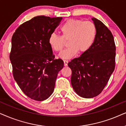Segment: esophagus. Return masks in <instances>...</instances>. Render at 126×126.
<instances>
[{"mask_svg":"<svg viewBox=\"0 0 126 126\" xmlns=\"http://www.w3.org/2000/svg\"><path fill=\"white\" fill-rule=\"evenodd\" d=\"M64 66H67V64H68V61L67 60H64Z\"/></svg>","mask_w":126,"mask_h":126,"instance_id":"esophagus-1","label":"esophagus"}]
</instances>
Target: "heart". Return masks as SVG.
<instances>
[{"label": "heart", "instance_id": "obj_1", "mask_svg": "<svg viewBox=\"0 0 126 126\" xmlns=\"http://www.w3.org/2000/svg\"><path fill=\"white\" fill-rule=\"evenodd\" d=\"M61 36L53 33L48 38V43L55 51H62L64 47V40H68V47L59 53V56L69 59L77 55L84 53L91 48L97 34V28L92 21H82L70 19L60 28Z\"/></svg>", "mask_w": 126, "mask_h": 126}]
</instances>
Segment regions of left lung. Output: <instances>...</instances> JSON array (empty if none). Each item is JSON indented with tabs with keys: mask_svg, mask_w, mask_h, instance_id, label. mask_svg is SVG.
I'll use <instances>...</instances> for the list:
<instances>
[{
	"mask_svg": "<svg viewBox=\"0 0 126 126\" xmlns=\"http://www.w3.org/2000/svg\"><path fill=\"white\" fill-rule=\"evenodd\" d=\"M97 28L95 40L88 51L68 63L72 71L71 83L80 97L97 96L106 86L115 66L116 47L113 35L104 23L92 18Z\"/></svg>",
	"mask_w": 126,
	"mask_h": 126,
	"instance_id": "obj_1",
	"label": "left lung"
}]
</instances>
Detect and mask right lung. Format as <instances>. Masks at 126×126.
Instances as JSON below:
<instances>
[{
	"mask_svg": "<svg viewBox=\"0 0 126 126\" xmlns=\"http://www.w3.org/2000/svg\"><path fill=\"white\" fill-rule=\"evenodd\" d=\"M62 17L37 16L18 27L11 39L10 54L14 79L27 96L47 99L53 92L59 71L64 66L55 59L48 38Z\"/></svg>",
	"mask_w": 126,
	"mask_h": 126,
	"instance_id": "1",
	"label": "right lung"
}]
</instances>
